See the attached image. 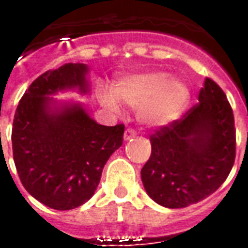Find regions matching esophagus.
Instances as JSON below:
<instances>
[{"label": "esophagus", "mask_w": 248, "mask_h": 248, "mask_svg": "<svg viewBox=\"0 0 248 248\" xmlns=\"http://www.w3.org/2000/svg\"><path fill=\"white\" fill-rule=\"evenodd\" d=\"M135 135H137V133H135L134 130H133V129H127V130H126V131H124V140H133V138H134Z\"/></svg>", "instance_id": "34e87169"}]
</instances>
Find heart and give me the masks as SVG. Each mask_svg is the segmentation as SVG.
Segmentation results:
<instances>
[{"label": "heart", "mask_w": 248, "mask_h": 248, "mask_svg": "<svg viewBox=\"0 0 248 248\" xmlns=\"http://www.w3.org/2000/svg\"><path fill=\"white\" fill-rule=\"evenodd\" d=\"M191 98V89L182 77L165 70L130 74L115 82L114 93L99 90V102L111 113H121L122 102L137 110V119L149 129H163L181 118Z\"/></svg>", "instance_id": "obj_1"}]
</instances>
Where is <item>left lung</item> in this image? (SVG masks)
<instances>
[{
  "mask_svg": "<svg viewBox=\"0 0 248 248\" xmlns=\"http://www.w3.org/2000/svg\"><path fill=\"white\" fill-rule=\"evenodd\" d=\"M199 103L151 135V156L140 171L147 195L183 208L218 190L235 161L234 114L223 90L206 78Z\"/></svg>",
  "mask_w": 248,
  "mask_h": 248,
  "instance_id": "1",
  "label": "left lung"
}]
</instances>
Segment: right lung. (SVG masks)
I'll return each mask as SVG.
<instances>
[{
  "instance_id": "right-lung-1",
  "label": "right lung",
  "mask_w": 248,
  "mask_h": 248,
  "mask_svg": "<svg viewBox=\"0 0 248 248\" xmlns=\"http://www.w3.org/2000/svg\"><path fill=\"white\" fill-rule=\"evenodd\" d=\"M90 67L65 63L35 79L14 114L12 145L19 179L31 197L54 210H71L97 190L103 166L124 142V124L103 126L83 103L54 95L90 93Z\"/></svg>"
}]
</instances>
